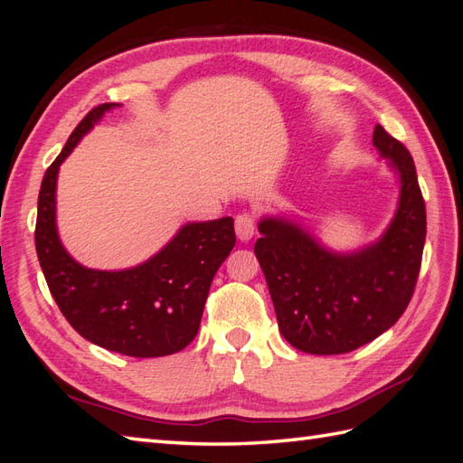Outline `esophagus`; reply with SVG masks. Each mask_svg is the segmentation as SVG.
Segmentation results:
<instances>
[{
    "instance_id": "34e87169",
    "label": "esophagus",
    "mask_w": 463,
    "mask_h": 463,
    "mask_svg": "<svg viewBox=\"0 0 463 463\" xmlns=\"http://www.w3.org/2000/svg\"><path fill=\"white\" fill-rule=\"evenodd\" d=\"M234 231L241 241H250L257 232V216L252 213H241L234 221Z\"/></svg>"
}]
</instances>
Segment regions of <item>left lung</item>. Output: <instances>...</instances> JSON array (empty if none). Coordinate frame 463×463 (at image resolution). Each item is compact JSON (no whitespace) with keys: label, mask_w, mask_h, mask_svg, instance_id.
<instances>
[{"label":"left lung","mask_w":463,"mask_h":463,"mask_svg":"<svg viewBox=\"0 0 463 463\" xmlns=\"http://www.w3.org/2000/svg\"><path fill=\"white\" fill-rule=\"evenodd\" d=\"M372 143L400 171L398 213L382 241L358 254H332L282 221H262L254 254L279 328L307 354H346L394 326L414 297L426 242V203L410 151L382 125Z\"/></svg>","instance_id":"left-lung-1"}]
</instances>
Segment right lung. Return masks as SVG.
I'll return each instance as SVG.
<instances>
[{
    "instance_id": "obj_1",
    "label": "right lung",
    "mask_w": 463,
    "mask_h": 463,
    "mask_svg": "<svg viewBox=\"0 0 463 463\" xmlns=\"http://www.w3.org/2000/svg\"><path fill=\"white\" fill-rule=\"evenodd\" d=\"M111 107H93L47 166L37 199V259L59 310L85 340L133 358L169 356L199 332L211 282L237 244L234 221L186 224L156 257L131 270H91L69 257L55 231L57 171Z\"/></svg>"
}]
</instances>
